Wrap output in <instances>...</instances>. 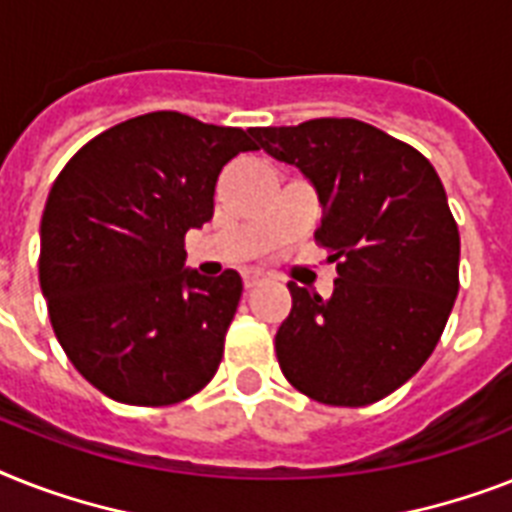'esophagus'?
Segmentation results:
<instances>
[{
	"instance_id": "1",
	"label": "esophagus",
	"mask_w": 512,
	"mask_h": 512,
	"mask_svg": "<svg viewBox=\"0 0 512 512\" xmlns=\"http://www.w3.org/2000/svg\"><path fill=\"white\" fill-rule=\"evenodd\" d=\"M260 281H263V273H260V270H247V273H244V286H247V289L257 286Z\"/></svg>"
}]
</instances>
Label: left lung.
<instances>
[{
  "instance_id": "1",
  "label": "left lung",
  "mask_w": 512,
  "mask_h": 512,
  "mask_svg": "<svg viewBox=\"0 0 512 512\" xmlns=\"http://www.w3.org/2000/svg\"><path fill=\"white\" fill-rule=\"evenodd\" d=\"M249 136L310 181L318 242L339 273L326 299L289 281L292 313L276 334L286 381L323 405L384 400L429 360L460 289L458 223L434 165L352 118Z\"/></svg>"
}]
</instances>
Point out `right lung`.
Segmentation results:
<instances>
[{
  "instance_id": "1",
  "label": "right lung",
  "mask_w": 512,
  "mask_h": 512,
  "mask_svg": "<svg viewBox=\"0 0 512 512\" xmlns=\"http://www.w3.org/2000/svg\"><path fill=\"white\" fill-rule=\"evenodd\" d=\"M255 141L160 110L107 128L41 215L39 284L70 363L126 405H173L215 376L242 276H199L184 236L213 218L223 165Z\"/></svg>"
}]
</instances>
